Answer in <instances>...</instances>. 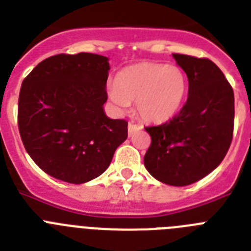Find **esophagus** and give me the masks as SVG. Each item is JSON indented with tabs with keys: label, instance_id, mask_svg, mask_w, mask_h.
<instances>
[{
	"label": "esophagus",
	"instance_id": "esophagus-1",
	"mask_svg": "<svg viewBox=\"0 0 251 251\" xmlns=\"http://www.w3.org/2000/svg\"><path fill=\"white\" fill-rule=\"evenodd\" d=\"M141 128H142L141 124H136V123H133V122H129V124H128V133H129V136L134 132V130L141 129Z\"/></svg>",
	"mask_w": 251,
	"mask_h": 251
}]
</instances>
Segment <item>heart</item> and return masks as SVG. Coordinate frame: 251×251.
I'll return each mask as SVG.
<instances>
[{
  "label": "heart",
  "mask_w": 251,
  "mask_h": 251,
  "mask_svg": "<svg viewBox=\"0 0 251 251\" xmlns=\"http://www.w3.org/2000/svg\"><path fill=\"white\" fill-rule=\"evenodd\" d=\"M187 89V76L179 66L138 63L119 73L117 83L108 86V97L119 110L136 101L142 119L162 123L178 112Z\"/></svg>",
  "instance_id": "1"
}]
</instances>
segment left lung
Returning <instances> with one entry per match:
<instances>
[{
    "label": "left lung",
    "instance_id": "obj_1",
    "mask_svg": "<svg viewBox=\"0 0 251 251\" xmlns=\"http://www.w3.org/2000/svg\"><path fill=\"white\" fill-rule=\"evenodd\" d=\"M188 77V98L174 118L146 127L145 166L154 178L187 186L207 176L229 151L234 133V90L206 57L172 54Z\"/></svg>",
    "mask_w": 251,
    "mask_h": 251
}]
</instances>
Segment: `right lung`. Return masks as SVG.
Here are the masks:
<instances>
[{"instance_id": "1", "label": "right lung", "mask_w": 251, "mask_h": 251, "mask_svg": "<svg viewBox=\"0 0 251 251\" xmlns=\"http://www.w3.org/2000/svg\"><path fill=\"white\" fill-rule=\"evenodd\" d=\"M108 57L89 52L43 60L24 79L17 123L25 150L44 172L80 185L100 176L128 137V122L109 119Z\"/></svg>"}]
</instances>
